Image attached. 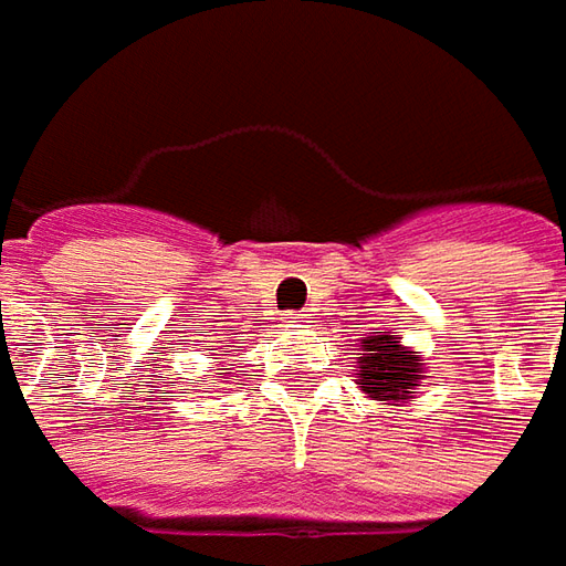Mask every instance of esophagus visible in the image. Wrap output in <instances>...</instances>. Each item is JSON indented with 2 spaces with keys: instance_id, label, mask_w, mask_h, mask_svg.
<instances>
[{
  "instance_id": "esophagus-1",
  "label": "esophagus",
  "mask_w": 566,
  "mask_h": 566,
  "mask_svg": "<svg viewBox=\"0 0 566 566\" xmlns=\"http://www.w3.org/2000/svg\"><path fill=\"white\" fill-rule=\"evenodd\" d=\"M284 322L287 325H301V322H306V316L303 313H284Z\"/></svg>"
}]
</instances>
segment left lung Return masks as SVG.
<instances>
[{
  "mask_svg": "<svg viewBox=\"0 0 566 566\" xmlns=\"http://www.w3.org/2000/svg\"><path fill=\"white\" fill-rule=\"evenodd\" d=\"M357 350L360 357L354 376L366 398L388 400L395 407L413 398V388L426 373L419 350L403 347L395 332H369Z\"/></svg>",
  "mask_w": 566,
  "mask_h": 566,
  "instance_id": "8db88e82",
  "label": "left lung"
}]
</instances>
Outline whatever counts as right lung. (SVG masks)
<instances>
[{
  "label": "right lung",
  "mask_w": 566,
  "mask_h": 566,
  "mask_svg": "<svg viewBox=\"0 0 566 566\" xmlns=\"http://www.w3.org/2000/svg\"><path fill=\"white\" fill-rule=\"evenodd\" d=\"M216 360H219V357H216ZM219 376H224V373H219Z\"/></svg>",
  "instance_id": "obj_1"
}]
</instances>
